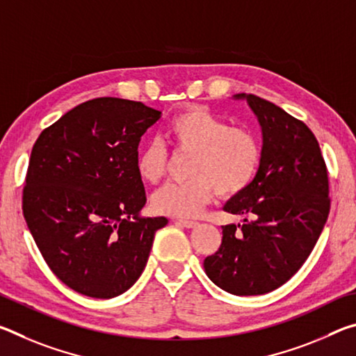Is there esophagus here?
<instances>
[{
    "instance_id": "obj_1",
    "label": "esophagus",
    "mask_w": 356,
    "mask_h": 356,
    "mask_svg": "<svg viewBox=\"0 0 356 356\" xmlns=\"http://www.w3.org/2000/svg\"><path fill=\"white\" fill-rule=\"evenodd\" d=\"M177 225H182L185 227H196L200 222L197 221H193V220H176Z\"/></svg>"
}]
</instances>
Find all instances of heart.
Segmentation results:
<instances>
[{
    "label": "heart",
    "instance_id": "b5f03b06",
    "mask_svg": "<svg viewBox=\"0 0 356 356\" xmlns=\"http://www.w3.org/2000/svg\"><path fill=\"white\" fill-rule=\"evenodd\" d=\"M172 150L191 155L188 180L156 191L152 206L170 216H193L212 201L215 193L231 197L248 188L262 160V144L251 129L231 127L204 106H190L176 114L166 127ZM168 150L163 143L149 141L136 155V172L143 182L156 185L166 176Z\"/></svg>",
    "mask_w": 356,
    "mask_h": 356
}]
</instances>
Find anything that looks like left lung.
Masks as SVG:
<instances>
[{
	"mask_svg": "<svg viewBox=\"0 0 356 356\" xmlns=\"http://www.w3.org/2000/svg\"><path fill=\"white\" fill-rule=\"evenodd\" d=\"M246 99L261 122L264 146L248 188L225 210L245 215L242 226H222L218 251L204 259L216 286L232 295H262L284 284L314 250L330 213L327 165L303 120L252 94Z\"/></svg>",
	"mask_w": 356,
	"mask_h": 356,
	"instance_id": "8db88e82",
	"label": "left lung"
}]
</instances>
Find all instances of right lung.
I'll use <instances>...</instances> for the list:
<instances>
[{
    "mask_svg": "<svg viewBox=\"0 0 356 356\" xmlns=\"http://www.w3.org/2000/svg\"><path fill=\"white\" fill-rule=\"evenodd\" d=\"M141 102L99 97L47 127L34 143L22 209L53 273L75 292L113 298L146 267L165 216L141 218L146 191L138 144L160 119Z\"/></svg>",
    "mask_w": 356,
    "mask_h": 356,
    "instance_id": "1",
    "label": "right lung"
}]
</instances>
